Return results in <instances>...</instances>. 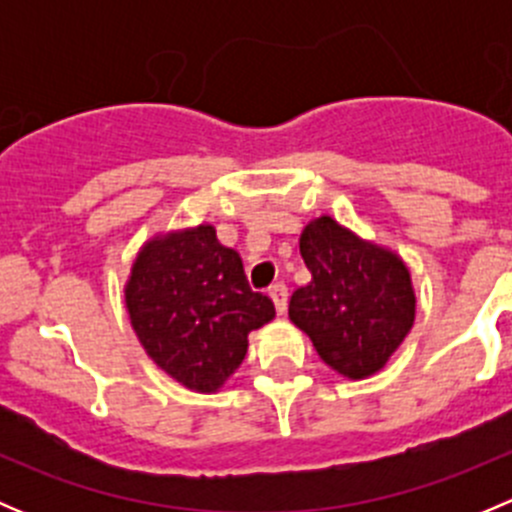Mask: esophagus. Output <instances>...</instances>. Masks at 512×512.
<instances>
[{"instance_id": "obj_1", "label": "esophagus", "mask_w": 512, "mask_h": 512, "mask_svg": "<svg viewBox=\"0 0 512 512\" xmlns=\"http://www.w3.org/2000/svg\"><path fill=\"white\" fill-rule=\"evenodd\" d=\"M270 297H272V302H275V309L277 312H285L287 309V287L282 285V282H277V285H272L270 287Z\"/></svg>"}]
</instances>
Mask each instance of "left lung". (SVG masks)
<instances>
[{
	"instance_id": "left-lung-1",
	"label": "left lung",
	"mask_w": 512,
	"mask_h": 512,
	"mask_svg": "<svg viewBox=\"0 0 512 512\" xmlns=\"http://www.w3.org/2000/svg\"><path fill=\"white\" fill-rule=\"evenodd\" d=\"M312 282L294 289L289 319L347 379L384 369L416 319L411 272L396 252L322 215L299 235Z\"/></svg>"
}]
</instances>
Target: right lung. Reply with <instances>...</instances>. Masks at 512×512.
<instances>
[{
    "label": "right lung",
    "instance_id": "right-lung-1",
    "mask_svg": "<svg viewBox=\"0 0 512 512\" xmlns=\"http://www.w3.org/2000/svg\"><path fill=\"white\" fill-rule=\"evenodd\" d=\"M131 327L158 369L185 389L213 394L247 354V334L275 319L267 294L252 292L242 260L213 225L148 240L126 282Z\"/></svg>",
    "mask_w": 512,
    "mask_h": 512
}]
</instances>
